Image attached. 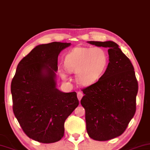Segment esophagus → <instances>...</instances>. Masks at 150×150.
I'll return each instance as SVG.
<instances>
[{"label":"esophagus","mask_w":150,"mask_h":150,"mask_svg":"<svg viewBox=\"0 0 150 150\" xmlns=\"http://www.w3.org/2000/svg\"><path fill=\"white\" fill-rule=\"evenodd\" d=\"M77 98H78L79 101H80L81 98H82V97H83V94H82V93H81V92H77Z\"/></svg>","instance_id":"obj_1"}]
</instances>
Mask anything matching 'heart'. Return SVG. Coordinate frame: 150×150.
<instances>
[{
  "instance_id": "obj_1",
  "label": "heart",
  "mask_w": 150,
  "mask_h": 150,
  "mask_svg": "<svg viewBox=\"0 0 150 150\" xmlns=\"http://www.w3.org/2000/svg\"><path fill=\"white\" fill-rule=\"evenodd\" d=\"M109 64L108 53L101 47H76L66 55L64 66L68 71L77 74V82L91 86L97 82L107 71ZM63 79L64 72H59Z\"/></svg>"
}]
</instances>
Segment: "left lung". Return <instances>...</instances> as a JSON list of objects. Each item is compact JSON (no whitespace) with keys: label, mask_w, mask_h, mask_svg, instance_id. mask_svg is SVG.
<instances>
[{"label":"left lung","mask_w":150,"mask_h":150,"mask_svg":"<svg viewBox=\"0 0 150 150\" xmlns=\"http://www.w3.org/2000/svg\"><path fill=\"white\" fill-rule=\"evenodd\" d=\"M88 42L108 49L109 64L97 82L83 89L87 133L94 140H110L124 132L134 115L138 82L130 60L117 43Z\"/></svg>","instance_id":"1"}]
</instances>
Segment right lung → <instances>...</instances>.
Segmentation results:
<instances>
[{
	"instance_id": "right-lung-1",
	"label": "right lung",
	"mask_w": 150,
	"mask_h": 150,
	"mask_svg": "<svg viewBox=\"0 0 150 150\" xmlns=\"http://www.w3.org/2000/svg\"><path fill=\"white\" fill-rule=\"evenodd\" d=\"M71 43L40 45L18 64L11 81L13 111L24 132L43 143L63 137L64 122L78 106L75 92L57 88V59Z\"/></svg>"
}]
</instances>
